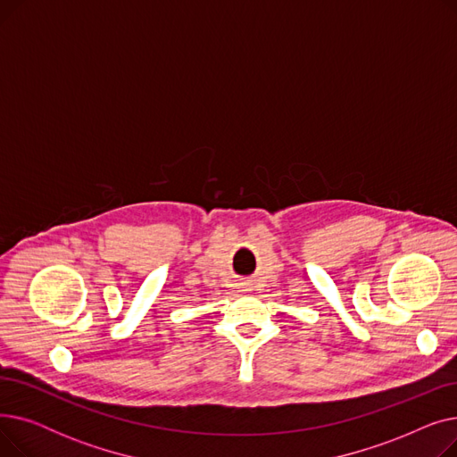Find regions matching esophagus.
Here are the masks:
<instances>
[{
	"label": "esophagus",
	"instance_id": "obj_1",
	"mask_svg": "<svg viewBox=\"0 0 457 457\" xmlns=\"http://www.w3.org/2000/svg\"><path fill=\"white\" fill-rule=\"evenodd\" d=\"M241 289H243V291H250V283H243Z\"/></svg>",
	"mask_w": 457,
	"mask_h": 457
}]
</instances>
